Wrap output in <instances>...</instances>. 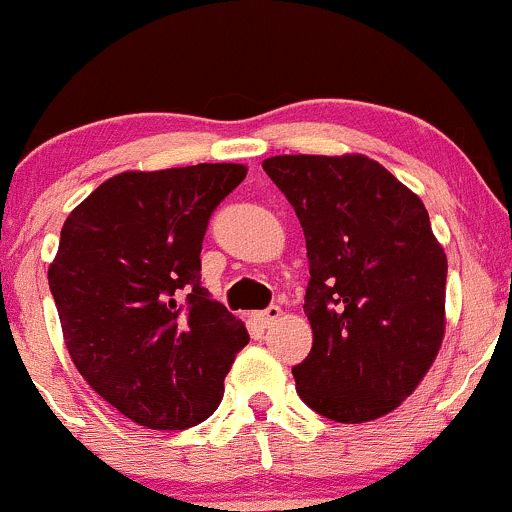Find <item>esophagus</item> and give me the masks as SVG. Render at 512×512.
<instances>
[{"label": "esophagus", "instance_id": "34e87169", "mask_svg": "<svg viewBox=\"0 0 512 512\" xmlns=\"http://www.w3.org/2000/svg\"><path fill=\"white\" fill-rule=\"evenodd\" d=\"M278 317H280V307H278V305H271V307H266V310L256 312L254 320H256L258 324H261L263 329H266V327H271V324L276 322Z\"/></svg>", "mask_w": 512, "mask_h": 512}]
</instances>
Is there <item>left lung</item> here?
I'll list each match as a JSON object with an SVG mask.
<instances>
[{
	"instance_id": "obj_1",
	"label": "left lung",
	"mask_w": 512,
	"mask_h": 512,
	"mask_svg": "<svg viewBox=\"0 0 512 512\" xmlns=\"http://www.w3.org/2000/svg\"><path fill=\"white\" fill-rule=\"evenodd\" d=\"M268 178L305 234L312 349L298 395L334 422H368L417 388L444 337L447 256L430 214L366 156H273Z\"/></svg>"
}]
</instances>
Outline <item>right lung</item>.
Wrapping results in <instances>:
<instances>
[{
    "label": "right lung",
    "instance_id": "add662e5",
    "mask_svg": "<svg viewBox=\"0 0 512 512\" xmlns=\"http://www.w3.org/2000/svg\"><path fill=\"white\" fill-rule=\"evenodd\" d=\"M244 178L236 163L119 173L60 229L48 285L65 346L82 378L148 430L207 420L249 344L200 283L212 212Z\"/></svg>",
    "mask_w": 512,
    "mask_h": 512
}]
</instances>
